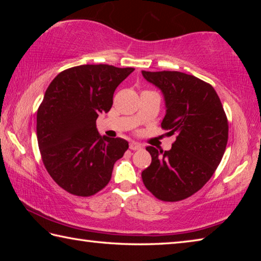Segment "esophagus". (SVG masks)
Returning <instances> with one entry per match:
<instances>
[{
  "mask_svg": "<svg viewBox=\"0 0 261 261\" xmlns=\"http://www.w3.org/2000/svg\"><path fill=\"white\" fill-rule=\"evenodd\" d=\"M129 146L132 151H138V149H141V145L139 143H136V141H131Z\"/></svg>",
  "mask_w": 261,
  "mask_h": 261,
  "instance_id": "34e87169",
  "label": "esophagus"
}]
</instances>
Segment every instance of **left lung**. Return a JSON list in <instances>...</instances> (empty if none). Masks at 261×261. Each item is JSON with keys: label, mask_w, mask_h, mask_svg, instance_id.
<instances>
[{"label": "left lung", "mask_w": 261, "mask_h": 261, "mask_svg": "<svg viewBox=\"0 0 261 261\" xmlns=\"http://www.w3.org/2000/svg\"><path fill=\"white\" fill-rule=\"evenodd\" d=\"M162 92L161 126L176 134L169 151L147 146L152 162L141 173L145 187L163 201L185 199L207 183L226 151L228 121L210 84L179 71H141Z\"/></svg>", "instance_id": "left-lung-1"}]
</instances>
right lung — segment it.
I'll return each instance as SVG.
<instances>
[{
    "label": "right lung",
    "mask_w": 261,
    "mask_h": 261,
    "mask_svg": "<svg viewBox=\"0 0 261 261\" xmlns=\"http://www.w3.org/2000/svg\"><path fill=\"white\" fill-rule=\"evenodd\" d=\"M134 70L78 65L48 86L37 113L38 144L47 171L69 193L88 197L102 190L129 148L124 139L101 137L95 122L109 112L115 90Z\"/></svg>",
    "instance_id": "right-lung-1"
}]
</instances>
